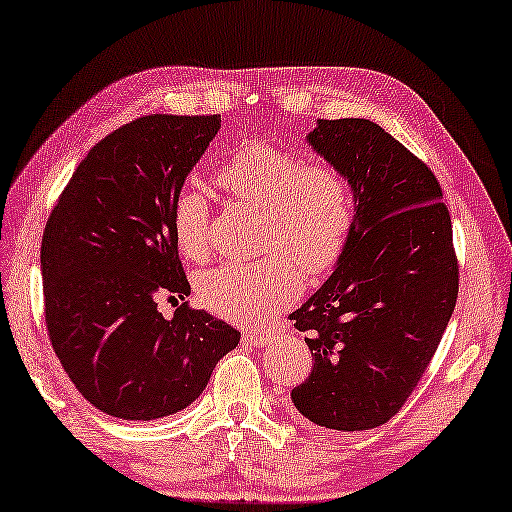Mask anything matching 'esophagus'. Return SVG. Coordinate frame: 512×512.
Listing matches in <instances>:
<instances>
[{"label": "esophagus", "instance_id": "esophagus-1", "mask_svg": "<svg viewBox=\"0 0 512 512\" xmlns=\"http://www.w3.org/2000/svg\"><path fill=\"white\" fill-rule=\"evenodd\" d=\"M242 340H245L247 345L263 347L265 342L270 340V331H265V329H258V331H247V333H242Z\"/></svg>", "mask_w": 512, "mask_h": 512}]
</instances>
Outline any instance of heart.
Masks as SVG:
<instances>
[{"label": "heart", "mask_w": 512, "mask_h": 512, "mask_svg": "<svg viewBox=\"0 0 512 512\" xmlns=\"http://www.w3.org/2000/svg\"><path fill=\"white\" fill-rule=\"evenodd\" d=\"M215 181L233 199L263 211L258 263H224L199 279L208 311L238 324H256L286 308L301 290V270L329 272L340 261L356 220L349 181L329 165L308 163L295 152L249 142L217 167ZM208 199L183 186L172 201V231L190 258L206 251Z\"/></svg>", "instance_id": "b5f03b06"}]
</instances>
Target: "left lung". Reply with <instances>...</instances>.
I'll use <instances>...</instances> for the list:
<instances>
[{
  "label": "left lung",
  "mask_w": 512,
  "mask_h": 512,
  "mask_svg": "<svg viewBox=\"0 0 512 512\" xmlns=\"http://www.w3.org/2000/svg\"><path fill=\"white\" fill-rule=\"evenodd\" d=\"M306 142L349 181L356 220L329 279L290 315L315 360L290 399L324 429L367 431L406 404L454 313L451 217L433 172L379 124L317 120Z\"/></svg>",
  "instance_id": "1"
}]
</instances>
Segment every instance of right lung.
Masks as SVG:
<instances>
[{
	"mask_svg": "<svg viewBox=\"0 0 512 512\" xmlns=\"http://www.w3.org/2000/svg\"><path fill=\"white\" fill-rule=\"evenodd\" d=\"M222 127L220 115H147L99 140L49 215L40 270L63 370L92 406L133 422L190 406L240 331L181 304L190 283L172 201Z\"/></svg>",
	"mask_w": 512,
	"mask_h": 512,
	"instance_id": "right-lung-1",
	"label": "right lung"
}]
</instances>
